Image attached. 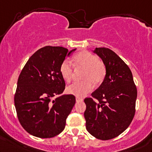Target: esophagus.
Listing matches in <instances>:
<instances>
[{
  "instance_id": "34e87169",
  "label": "esophagus",
  "mask_w": 152,
  "mask_h": 152,
  "mask_svg": "<svg viewBox=\"0 0 152 152\" xmlns=\"http://www.w3.org/2000/svg\"><path fill=\"white\" fill-rule=\"evenodd\" d=\"M76 101L77 102H82L83 101V99H82V98H80V97H78V96H76Z\"/></svg>"
}]
</instances>
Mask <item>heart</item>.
<instances>
[{"label": "heart", "mask_w": 152, "mask_h": 152, "mask_svg": "<svg viewBox=\"0 0 152 152\" xmlns=\"http://www.w3.org/2000/svg\"><path fill=\"white\" fill-rule=\"evenodd\" d=\"M73 65L77 68H83L82 80L80 82H75L66 89L67 93L78 97H82L92 89L94 86H99L104 81L106 76V67L99 58L88 51H82L75 55L72 59ZM60 73L66 82L69 83L73 77L72 65L65 61L60 66Z\"/></svg>", "instance_id": "heart-1"}]
</instances>
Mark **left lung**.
Here are the masks:
<instances>
[{"label": "left lung", "mask_w": 152, "mask_h": 152, "mask_svg": "<svg viewBox=\"0 0 152 152\" xmlns=\"http://www.w3.org/2000/svg\"><path fill=\"white\" fill-rule=\"evenodd\" d=\"M106 67L104 81L84 99L86 128L100 140L114 138L130 126L136 112L137 89L131 71L115 52L106 48L94 50Z\"/></svg>", "instance_id": "obj_1"}]
</instances>
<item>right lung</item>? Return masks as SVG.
I'll use <instances>...</instances> for the list:
<instances>
[{
  "label": "right lung",
  "instance_id": "add662e5",
  "mask_svg": "<svg viewBox=\"0 0 152 152\" xmlns=\"http://www.w3.org/2000/svg\"><path fill=\"white\" fill-rule=\"evenodd\" d=\"M68 52L63 47L46 46L35 52L20 73L14 104L21 126L36 137L53 138L66 126V118L76 103L72 94H62L66 83L60 66Z\"/></svg>",
  "mask_w": 152,
  "mask_h": 152
}]
</instances>
